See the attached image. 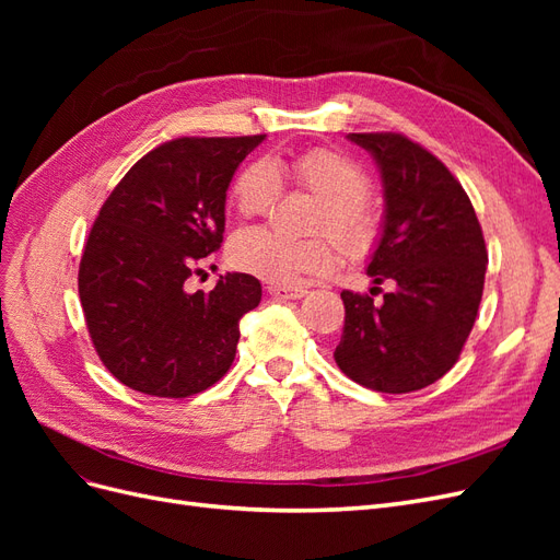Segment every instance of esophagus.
<instances>
[{
  "instance_id": "34e87169",
  "label": "esophagus",
  "mask_w": 560,
  "mask_h": 560,
  "mask_svg": "<svg viewBox=\"0 0 560 560\" xmlns=\"http://www.w3.org/2000/svg\"><path fill=\"white\" fill-rule=\"evenodd\" d=\"M268 294L278 299V301H294L306 296V290H301V287H280V284H270L268 287Z\"/></svg>"
}]
</instances>
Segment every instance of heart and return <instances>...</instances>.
I'll return each mask as SVG.
<instances>
[{"instance_id":"obj_1","label":"heart","mask_w":560,"mask_h":560,"mask_svg":"<svg viewBox=\"0 0 560 560\" xmlns=\"http://www.w3.org/2000/svg\"><path fill=\"white\" fill-rule=\"evenodd\" d=\"M280 175H287L299 189L322 200L315 219L317 233H329L350 257L366 254L376 241L378 219L366 196L371 177L364 167L334 149H311L273 167L268 161H254L243 167L233 184V206L241 217H264L273 210L280 194ZM233 268L270 284H294L306 276L325 273L336 252L329 241H290L268 229L241 231L229 245Z\"/></svg>"}]
</instances>
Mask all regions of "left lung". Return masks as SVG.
<instances>
[{"instance_id":"left-lung-1","label":"left lung","mask_w":560,"mask_h":560,"mask_svg":"<svg viewBox=\"0 0 560 560\" xmlns=\"http://www.w3.org/2000/svg\"><path fill=\"white\" fill-rule=\"evenodd\" d=\"M348 140L374 156L383 182V231L366 273L374 284L393 280L395 290L381 303L341 292L346 325L334 360L376 393H413L460 358L483 294V233L460 182L428 149L399 132Z\"/></svg>"}]
</instances>
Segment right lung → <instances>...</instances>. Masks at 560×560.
Here are the masks:
<instances>
[{
    "label": "right lung",
    "mask_w": 560,
    "mask_h": 560,
    "mask_svg": "<svg viewBox=\"0 0 560 560\" xmlns=\"http://www.w3.org/2000/svg\"><path fill=\"white\" fill-rule=\"evenodd\" d=\"M264 138L165 142L100 208L79 264V299L100 360L138 393L198 395L235 360L241 317L259 306L261 282L226 273L206 294L186 290V280L222 245L229 184Z\"/></svg>",
    "instance_id": "right-lung-1"
}]
</instances>
